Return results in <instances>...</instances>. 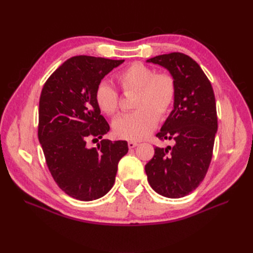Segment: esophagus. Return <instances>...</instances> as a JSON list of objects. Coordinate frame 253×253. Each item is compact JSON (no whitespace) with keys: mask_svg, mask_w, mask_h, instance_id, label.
Listing matches in <instances>:
<instances>
[{"mask_svg":"<svg viewBox=\"0 0 253 253\" xmlns=\"http://www.w3.org/2000/svg\"><path fill=\"white\" fill-rule=\"evenodd\" d=\"M127 145H128L129 149H134L135 147H137V145H138V142H136V141H128V142H127Z\"/></svg>","mask_w":253,"mask_h":253,"instance_id":"34e87169","label":"esophagus"}]
</instances>
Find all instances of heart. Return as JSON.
<instances>
[{"mask_svg":"<svg viewBox=\"0 0 253 253\" xmlns=\"http://www.w3.org/2000/svg\"><path fill=\"white\" fill-rule=\"evenodd\" d=\"M125 93L135 91L133 112L124 114L113 122L114 134L120 139L141 140L155 128L158 118L165 119L173 108L177 87L172 75L156 73L142 62H134L116 77ZM95 101L106 115H115L119 109V94L109 82L101 81L95 89Z\"/></svg>","mask_w":253,"mask_h":253,"instance_id":"b5f03b06","label":"heart"}]
</instances>
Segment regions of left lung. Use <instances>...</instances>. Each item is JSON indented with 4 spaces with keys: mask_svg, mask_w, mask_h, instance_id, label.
<instances>
[{
    "mask_svg": "<svg viewBox=\"0 0 253 253\" xmlns=\"http://www.w3.org/2000/svg\"><path fill=\"white\" fill-rule=\"evenodd\" d=\"M147 62L170 72L177 94L173 111L156 134L160 140L172 139L175 144L156 147L144 170L155 192L169 198L183 197L201 185L209 169L217 131L215 97L201 66L185 53H166Z\"/></svg>",
    "mask_w": 253,
    "mask_h": 253,
    "instance_id": "8db88e82",
    "label": "left lung"
}]
</instances>
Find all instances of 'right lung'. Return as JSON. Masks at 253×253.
Masks as SVG:
<instances>
[{
  "mask_svg": "<svg viewBox=\"0 0 253 253\" xmlns=\"http://www.w3.org/2000/svg\"><path fill=\"white\" fill-rule=\"evenodd\" d=\"M125 60L76 56L66 60L45 82L39 102L38 138L48 170L59 188L76 200L89 202L112 189L118 163L127 151L125 140L101 139L110 126L95 101L105 75Z\"/></svg>",
  "mask_w": 253,
  "mask_h": 253,
  "instance_id": "obj_1",
  "label": "right lung"
}]
</instances>
